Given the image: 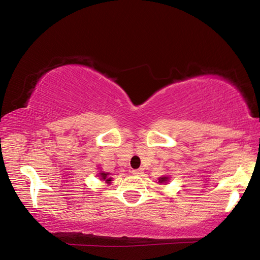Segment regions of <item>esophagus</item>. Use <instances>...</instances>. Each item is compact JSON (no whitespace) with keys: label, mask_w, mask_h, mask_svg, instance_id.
Returning a JSON list of instances; mask_svg holds the SVG:
<instances>
[{"label":"esophagus","mask_w":260,"mask_h":260,"mask_svg":"<svg viewBox=\"0 0 260 260\" xmlns=\"http://www.w3.org/2000/svg\"><path fill=\"white\" fill-rule=\"evenodd\" d=\"M132 174H133V175H140V174H142V170L141 169H134V170H132Z\"/></svg>","instance_id":"1"}]
</instances>
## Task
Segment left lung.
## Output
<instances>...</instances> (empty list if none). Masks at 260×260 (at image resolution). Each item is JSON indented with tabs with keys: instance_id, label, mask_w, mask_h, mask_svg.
<instances>
[{
	"instance_id": "1",
	"label": "left lung",
	"mask_w": 260,
	"mask_h": 260,
	"mask_svg": "<svg viewBox=\"0 0 260 260\" xmlns=\"http://www.w3.org/2000/svg\"><path fill=\"white\" fill-rule=\"evenodd\" d=\"M158 183L160 184H167L169 182V176H162V177H158Z\"/></svg>"
}]
</instances>
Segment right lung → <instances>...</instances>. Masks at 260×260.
I'll return each mask as SVG.
<instances>
[{"label":"right lung","mask_w":260,"mask_h":260,"mask_svg":"<svg viewBox=\"0 0 260 260\" xmlns=\"http://www.w3.org/2000/svg\"><path fill=\"white\" fill-rule=\"evenodd\" d=\"M98 176H99V179H100V181H105V183H107V184H110L112 181V177H110V173H105V172H103V170H99V174H98Z\"/></svg>","instance_id":"1"}]
</instances>
